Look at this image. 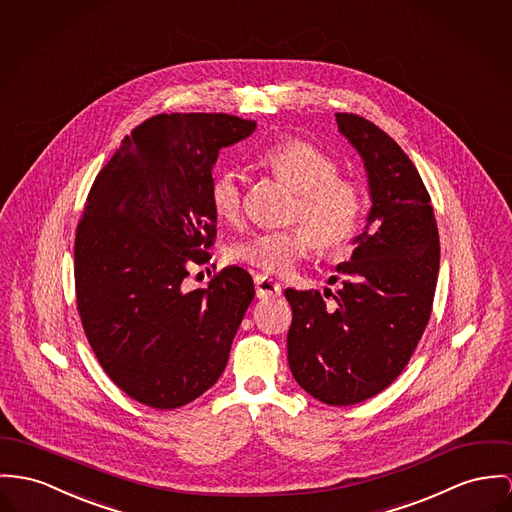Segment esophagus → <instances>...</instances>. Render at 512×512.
I'll list each match as a JSON object with an SVG mask.
<instances>
[{
  "label": "esophagus",
  "mask_w": 512,
  "mask_h": 512,
  "mask_svg": "<svg viewBox=\"0 0 512 512\" xmlns=\"http://www.w3.org/2000/svg\"><path fill=\"white\" fill-rule=\"evenodd\" d=\"M255 290H257V298H265V300L280 296V292H282L280 284L269 275L255 276Z\"/></svg>",
  "instance_id": "esophagus-1"
}]
</instances>
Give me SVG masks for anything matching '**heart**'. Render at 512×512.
<instances>
[{"mask_svg":"<svg viewBox=\"0 0 512 512\" xmlns=\"http://www.w3.org/2000/svg\"><path fill=\"white\" fill-rule=\"evenodd\" d=\"M261 165L298 193L292 222L302 226L278 232H259L237 241L230 257L265 273H288L312 247L339 253L358 236L368 200L364 189L339 177V163L304 140H286L261 154ZM216 214L236 222L243 206V177L236 169L216 173L210 189Z\"/></svg>","mask_w":512,"mask_h":512,"instance_id":"b5f03b06","label":"heart"}]
</instances>
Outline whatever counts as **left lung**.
I'll list each match as a JSON object with an SVG mask.
<instances>
[{
    "label": "left lung",
    "instance_id": "left-lung-1",
    "mask_svg": "<svg viewBox=\"0 0 512 512\" xmlns=\"http://www.w3.org/2000/svg\"><path fill=\"white\" fill-rule=\"evenodd\" d=\"M335 118L362 158L372 206L351 261L337 267L343 280L331 306L317 290H284L292 308L286 345L292 376L308 394L353 405L386 390L407 366L431 317L440 245L431 197L394 138L358 115Z\"/></svg>",
    "mask_w": 512,
    "mask_h": 512
}]
</instances>
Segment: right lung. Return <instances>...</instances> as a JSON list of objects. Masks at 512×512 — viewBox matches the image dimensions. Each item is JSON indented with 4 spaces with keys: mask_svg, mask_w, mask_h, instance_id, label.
Returning <instances> with one entry per match:
<instances>
[{
    "mask_svg": "<svg viewBox=\"0 0 512 512\" xmlns=\"http://www.w3.org/2000/svg\"><path fill=\"white\" fill-rule=\"evenodd\" d=\"M257 122L222 113L148 118L97 175L76 234V296L87 341L132 399L175 409L222 376L255 286L226 267L187 290L214 243L212 167Z\"/></svg>",
    "mask_w": 512,
    "mask_h": 512,
    "instance_id": "1",
    "label": "right lung"
}]
</instances>
